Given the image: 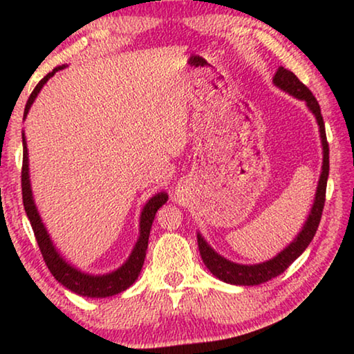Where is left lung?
<instances>
[{
    "mask_svg": "<svg viewBox=\"0 0 354 354\" xmlns=\"http://www.w3.org/2000/svg\"><path fill=\"white\" fill-rule=\"evenodd\" d=\"M273 84L279 87L281 91L292 95L298 100L306 103L308 109L314 113L319 124L320 131V140H322V149H323V162H322V171L319 178V184H317L315 198L310 207V212L308 215L306 221L298 232L297 237L287 245V247L279 251V253L261 263H253V266H245V263H236L230 259H226L221 254H218L211 245H209L205 237L200 232L196 234L198 239V248L201 259L205 266L209 268L214 277H217L220 281L227 284L234 286H257L262 283H267L272 278L278 277L283 273L290 263L297 259V257L308 248V245L313 242V239L319 227L323 206H325V194H326V183L329 175V148L326 142V133H325V123H323V117L320 112V106L317 103L313 92L304 86V84L298 80V77L292 73L290 70H286L284 67H279L277 73L273 76Z\"/></svg>",
    "mask_w": 354,
    "mask_h": 354,
    "instance_id": "left-lung-1",
    "label": "left lung"
}]
</instances>
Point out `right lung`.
I'll return each mask as SVG.
<instances>
[{"label":"right lung","mask_w":354,"mask_h":354,"mask_svg":"<svg viewBox=\"0 0 354 354\" xmlns=\"http://www.w3.org/2000/svg\"><path fill=\"white\" fill-rule=\"evenodd\" d=\"M65 67H67V65H59V67L50 71V73H48L44 80L35 86L31 97L28 100L26 107H25V115L23 117L26 118L29 109H31L32 103L35 101V98H37V95L40 93L41 87L45 86L46 81L55 76L56 71L64 70ZM21 139H23V169H21L23 206H25L28 218L31 221L34 236L37 239L41 256H44V261L46 263V267L50 268L53 277H55L56 281H59L64 287H67L68 290L87 298H106V297L117 295V293L127 290L128 287L133 286L134 281L139 278L140 270L143 267V261H145V256H147L148 237H149V231H151L154 215L158 212V209L160 206H164L167 200H169L167 192H159V194L153 195L151 198L145 203V206H143L142 214H140V221H139V239H137L133 251H131L129 257L124 261L123 266H120L117 270H113L111 273H104V274L86 273L64 259L62 254L59 253L57 248L55 247V243H53L50 234H48L32 196L31 179H29V158H28V145H26L25 133H21Z\"/></svg>","instance_id":"obj_1"}]
</instances>
